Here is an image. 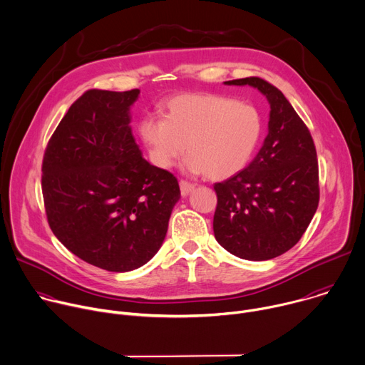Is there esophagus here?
<instances>
[{
  "instance_id": "esophagus-1",
  "label": "esophagus",
  "mask_w": 365,
  "mask_h": 365,
  "mask_svg": "<svg viewBox=\"0 0 365 365\" xmlns=\"http://www.w3.org/2000/svg\"><path fill=\"white\" fill-rule=\"evenodd\" d=\"M180 190H181L182 195H187V194H190L194 190V184H191V182L185 181V180H181L180 181Z\"/></svg>"
}]
</instances>
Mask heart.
I'll use <instances>...</instances> for the list:
<instances>
[{
    "mask_svg": "<svg viewBox=\"0 0 365 365\" xmlns=\"http://www.w3.org/2000/svg\"><path fill=\"white\" fill-rule=\"evenodd\" d=\"M154 165L168 170L185 153V168L211 180H226L250 163L262 118L246 102L217 93H182L164 106V119L148 116L138 126Z\"/></svg>",
    "mask_w": 365,
    "mask_h": 365,
    "instance_id": "1",
    "label": "heart"
}]
</instances>
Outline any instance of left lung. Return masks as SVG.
Instances as JSON below:
<instances>
[{"mask_svg": "<svg viewBox=\"0 0 365 365\" xmlns=\"http://www.w3.org/2000/svg\"><path fill=\"white\" fill-rule=\"evenodd\" d=\"M226 85L253 86L270 103L269 133L255 160L214 184L215 240L246 260H269L292 249L319 202V173L309 129L284 95L260 78Z\"/></svg>", "mask_w": 365, "mask_h": 365, "instance_id": "1", "label": "left lung"}]
</instances>
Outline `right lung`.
I'll list each match as a JSON object with an SVG mask.
<instances>
[{
    "label": "right lung",
    "mask_w": 365,
    "mask_h": 365,
    "mask_svg": "<svg viewBox=\"0 0 365 365\" xmlns=\"http://www.w3.org/2000/svg\"><path fill=\"white\" fill-rule=\"evenodd\" d=\"M139 89H91L73 103L43 158L47 222L73 255L129 272L160 250L180 200L177 178L142 158L129 109Z\"/></svg>",
    "instance_id": "1"
}]
</instances>
